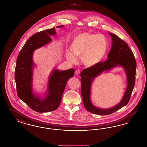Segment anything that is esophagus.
Here are the masks:
<instances>
[{
	"mask_svg": "<svg viewBox=\"0 0 147 147\" xmlns=\"http://www.w3.org/2000/svg\"><path fill=\"white\" fill-rule=\"evenodd\" d=\"M80 71L79 70V69H76V71H75V74H76V75H79V74H80Z\"/></svg>",
	"mask_w": 147,
	"mask_h": 147,
	"instance_id": "1",
	"label": "esophagus"
}]
</instances>
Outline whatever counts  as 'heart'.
I'll use <instances>...</instances> for the list:
<instances>
[{"label": "heart", "instance_id": "obj_1", "mask_svg": "<svg viewBox=\"0 0 147 147\" xmlns=\"http://www.w3.org/2000/svg\"><path fill=\"white\" fill-rule=\"evenodd\" d=\"M108 47V40L101 34L81 33L76 35L71 45V51H67V59L76 63V57L81 58L83 64L88 67H94L103 59Z\"/></svg>", "mask_w": 147, "mask_h": 147}]
</instances>
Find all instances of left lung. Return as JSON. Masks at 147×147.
Masks as SVG:
<instances>
[{
	"mask_svg": "<svg viewBox=\"0 0 147 147\" xmlns=\"http://www.w3.org/2000/svg\"><path fill=\"white\" fill-rule=\"evenodd\" d=\"M109 34L112 37V45L107 56L108 59L84 69L80 73L81 94L84 107L88 112L100 115L111 114L126 106L129 100L135 83L136 62L134 53L126 42L114 34L109 33ZM118 66L124 69L127 79V86L122 99L117 105L109 109L94 106L90 100L91 86L94 79L103 72Z\"/></svg>",
	"mask_w": 147,
	"mask_h": 147,
	"instance_id": "left-lung-1",
	"label": "left lung"
}]
</instances>
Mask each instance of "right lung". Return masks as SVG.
<instances>
[{"mask_svg":"<svg viewBox=\"0 0 147 147\" xmlns=\"http://www.w3.org/2000/svg\"><path fill=\"white\" fill-rule=\"evenodd\" d=\"M59 26L57 28L63 27ZM56 33L55 28L38 32L26 41L18 56L15 79L18 97L35 112L45 113L58 108L68 79L74 76V69L59 71L53 69L49 75L44 97L35 94L33 90V53L52 41L51 36Z\"/></svg>","mask_w":147,"mask_h":147,"instance_id":"add662e5","label":"right lung"}]
</instances>
